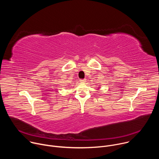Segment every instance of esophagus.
<instances>
[{
    "label": "esophagus",
    "instance_id": "34e87169",
    "mask_svg": "<svg viewBox=\"0 0 159 159\" xmlns=\"http://www.w3.org/2000/svg\"><path fill=\"white\" fill-rule=\"evenodd\" d=\"M80 82H82V83H84V82H86V79H80Z\"/></svg>",
    "mask_w": 159,
    "mask_h": 159
}]
</instances>
